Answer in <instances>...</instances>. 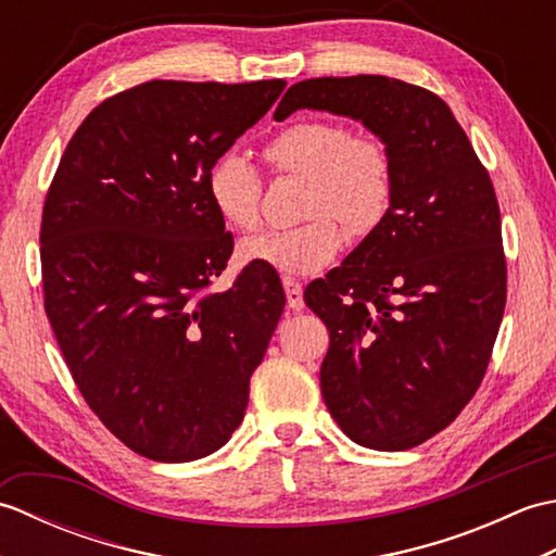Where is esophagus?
Masks as SVG:
<instances>
[{"mask_svg":"<svg viewBox=\"0 0 556 556\" xmlns=\"http://www.w3.org/2000/svg\"><path fill=\"white\" fill-rule=\"evenodd\" d=\"M285 291H287V303L291 311H303V287L301 281L291 279V277H285Z\"/></svg>","mask_w":556,"mask_h":556,"instance_id":"esophagus-1","label":"esophagus"}]
</instances>
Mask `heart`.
<instances>
[{"instance_id":"1","label":"heart","mask_w":556,"mask_h":556,"mask_svg":"<svg viewBox=\"0 0 556 556\" xmlns=\"http://www.w3.org/2000/svg\"><path fill=\"white\" fill-rule=\"evenodd\" d=\"M265 160L277 174L308 179L301 227L269 229L248 236L239 253L281 275H315L325 269L344 243V229L368 236L389 215L394 198V167L382 140L351 136L339 122H293L265 146ZM207 195L219 219L236 231L253 229L260 219L263 176L253 162L227 152L207 174Z\"/></svg>"}]
</instances>
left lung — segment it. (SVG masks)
<instances>
[{
  "label": "left lung",
  "mask_w": 556,
  "mask_h": 556,
  "mask_svg": "<svg viewBox=\"0 0 556 556\" xmlns=\"http://www.w3.org/2000/svg\"><path fill=\"white\" fill-rule=\"evenodd\" d=\"M296 110L363 122L392 157L389 215L303 299L329 329L320 389L332 418L361 446L404 452L454 422L485 377L506 303L497 195L430 90L308 78L275 119Z\"/></svg>",
  "instance_id": "obj_1"
}]
</instances>
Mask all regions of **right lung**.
Segmentation results:
<instances>
[{
	"instance_id": "obj_1",
	"label": "right lung",
	"mask_w": 556,
	"mask_h": 556,
	"mask_svg": "<svg viewBox=\"0 0 556 556\" xmlns=\"http://www.w3.org/2000/svg\"><path fill=\"white\" fill-rule=\"evenodd\" d=\"M287 80H148L78 126L45 198V313L78 392L136 454L184 464L229 442L285 311L233 251L207 174Z\"/></svg>"
}]
</instances>
